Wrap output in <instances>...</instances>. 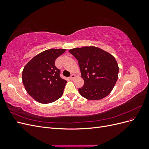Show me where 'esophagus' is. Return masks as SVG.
Returning <instances> with one entry per match:
<instances>
[{
	"label": "esophagus",
	"mask_w": 149,
	"mask_h": 149,
	"mask_svg": "<svg viewBox=\"0 0 149 149\" xmlns=\"http://www.w3.org/2000/svg\"><path fill=\"white\" fill-rule=\"evenodd\" d=\"M76 77V76L74 74H72L71 75L70 77V79L71 80H73Z\"/></svg>",
	"instance_id": "1"
}]
</instances>
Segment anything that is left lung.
Here are the masks:
<instances>
[{"mask_svg":"<svg viewBox=\"0 0 149 149\" xmlns=\"http://www.w3.org/2000/svg\"><path fill=\"white\" fill-rule=\"evenodd\" d=\"M78 61L83 86L78 89L83 97L99 100L106 97L118 80L119 67L115 58L96 47H84L69 50Z\"/></svg>","mask_w":149,"mask_h":149,"instance_id":"8db88e82","label":"left lung"}]
</instances>
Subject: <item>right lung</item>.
I'll return each mask as SVG.
<instances>
[{"label": "right lung", "instance_id": "1", "mask_svg": "<svg viewBox=\"0 0 149 149\" xmlns=\"http://www.w3.org/2000/svg\"><path fill=\"white\" fill-rule=\"evenodd\" d=\"M65 51V49H47L33 57L24 67L22 82L26 92L35 101L51 103L62 96L67 81L60 77L55 60Z\"/></svg>", "mask_w": 149, "mask_h": 149}]
</instances>
